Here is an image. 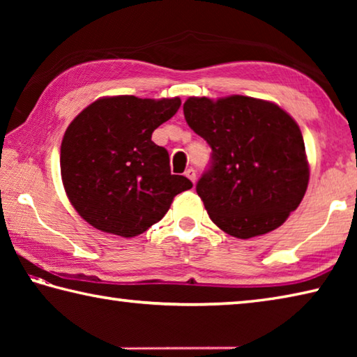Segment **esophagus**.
Wrapping results in <instances>:
<instances>
[{"label":"esophagus","instance_id":"34e87169","mask_svg":"<svg viewBox=\"0 0 357 357\" xmlns=\"http://www.w3.org/2000/svg\"><path fill=\"white\" fill-rule=\"evenodd\" d=\"M185 176L189 178L193 184H195V181H197V172L193 170V168H187V170H185Z\"/></svg>","mask_w":357,"mask_h":357}]
</instances>
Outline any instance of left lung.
<instances>
[{"label":"left lung","instance_id":"8db88e82","mask_svg":"<svg viewBox=\"0 0 357 357\" xmlns=\"http://www.w3.org/2000/svg\"><path fill=\"white\" fill-rule=\"evenodd\" d=\"M189 128L213 149L197 193L217 227L239 239L279 228L299 206L309 162L299 126L279 105L247 96L189 98Z\"/></svg>","mask_w":357,"mask_h":357}]
</instances>
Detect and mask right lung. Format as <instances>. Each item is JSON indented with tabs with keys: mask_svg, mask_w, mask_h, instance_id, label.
<instances>
[{
	"mask_svg": "<svg viewBox=\"0 0 357 357\" xmlns=\"http://www.w3.org/2000/svg\"><path fill=\"white\" fill-rule=\"evenodd\" d=\"M181 99L114 96L93 102L69 124L61 178L72 206L89 225L123 238L159 222L178 193L192 189L172 174L168 151L151 140Z\"/></svg>",
	"mask_w": 357,
	"mask_h": 357,
	"instance_id": "right-lung-1",
	"label": "right lung"
}]
</instances>
